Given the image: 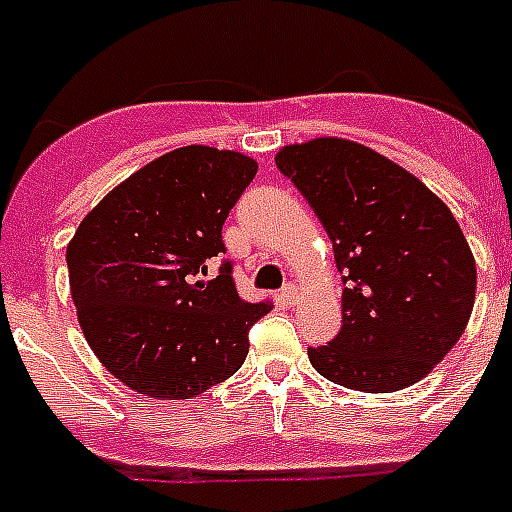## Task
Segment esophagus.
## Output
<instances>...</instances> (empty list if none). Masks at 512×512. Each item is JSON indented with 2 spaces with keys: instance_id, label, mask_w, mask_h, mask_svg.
Returning <instances> with one entry per match:
<instances>
[{
  "instance_id": "1",
  "label": "esophagus",
  "mask_w": 512,
  "mask_h": 512,
  "mask_svg": "<svg viewBox=\"0 0 512 512\" xmlns=\"http://www.w3.org/2000/svg\"><path fill=\"white\" fill-rule=\"evenodd\" d=\"M281 302H284L286 307H294L299 302V289L294 284H286L284 289H281Z\"/></svg>"
}]
</instances>
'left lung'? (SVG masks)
Segmentation results:
<instances>
[{
    "label": "left lung",
    "mask_w": 512,
    "mask_h": 512,
    "mask_svg": "<svg viewBox=\"0 0 512 512\" xmlns=\"http://www.w3.org/2000/svg\"><path fill=\"white\" fill-rule=\"evenodd\" d=\"M276 165L313 207L344 273L342 328L326 347H307L315 371L368 394L429 376L476 302V260L450 207L402 165L350 139L289 144Z\"/></svg>",
    "instance_id": "1"
}]
</instances>
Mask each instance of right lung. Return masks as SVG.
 <instances>
[{"label": "right lung", "mask_w": 512, "mask_h": 512, "mask_svg": "<svg viewBox=\"0 0 512 512\" xmlns=\"http://www.w3.org/2000/svg\"><path fill=\"white\" fill-rule=\"evenodd\" d=\"M257 162L231 149H173L128 176L81 220L68 244L70 294L86 342L112 376L152 400H191L242 368L249 328L270 302L236 294L228 210Z\"/></svg>", "instance_id": "obj_1"}]
</instances>
